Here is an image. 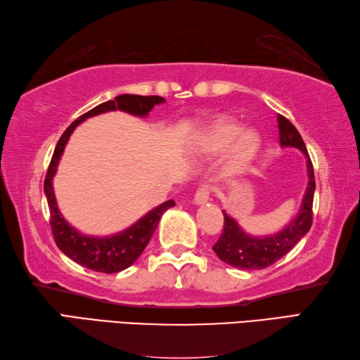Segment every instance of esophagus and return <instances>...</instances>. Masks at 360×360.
<instances>
[{
  "mask_svg": "<svg viewBox=\"0 0 360 360\" xmlns=\"http://www.w3.org/2000/svg\"><path fill=\"white\" fill-rule=\"evenodd\" d=\"M210 198V188L207 186H201L195 193V204L196 206H201V204H206Z\"/></svg>",
  "mask_w": 360,
  "mask_h": 360,
  "instance_id": "esophagus-1",
  "label": "esophagus"
}]
</instances>
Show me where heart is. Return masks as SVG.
Segmentation results:
<instances>
[{"label":"heart","mask_w":360,"mask_h":360,"mask_svg":"<svg viewBox=\"0 0 360 360\" xmlns=\"http://www.w3.org/2000/svg\"><path fill=\"white\" fill-rule=\"evenodd\" d=\"M240 124L232 122V120H220V122L212 126V129L209 132L206 140L207 150L221 151L237 140L234 151H232V164H240L242 160L255 153L259 143V136L256 131L250 129L242 134H240Z\"/></svg>","instance_id":"heart-1"}]
</instances>
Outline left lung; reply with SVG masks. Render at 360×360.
Returning <instances> with one entry per match:
<instances>
[{
    "label": "left lung",
    "mask_w": 360,
    "mask_h": 360,
    "mask_svg": "<svg viewBox=\"0 0 360 360\" xmlns=\"http://www.w3.org/2000/svg\"><path fill=\"white\" fill-rule=\"evenodd\" d=\"M279 142L283 148H298L307 159L309 184L298 215L281 229L276 234L265 237H252L238 226V223L226 212L224 215V228L218 242L212 246L223 262L240 270H262L278 262L284 257L312 226V202L315 192V176L312 162L309 159L307 148L302 142L298 129L283 115H278Z\"/></svg>",
    "instance_id": "obj_1"
}]
</instances>
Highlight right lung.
<instances>
[{
	"instance_id": "right-lung-1",
	"label": "right lung",
	"mask_w": 360,
	"mask_h": 360,
	"mask_svg": "<svg viewBox=\"0 0 360 360\" xmlns=\"http://www.w3.org/2000/svg\"><path fill=\"white\" fill-rule=\"evenodd\" d=\"M165 100L162 96H140V95H118L115 100L101 103L96 105L87 114L81 115L77 120L68 126L65 132L62 134L58 145H56L54 154L49 162L46 178H45V195L49 207V224H51L53 237L56 245L63 255L68 256L76 264L86 266L89 270L100 271V273H118L132 265L142 251L146 248L148 242L153 237L160 217L164 215L167 209L174 206L173 200L162 202L160 206L154 207L140 220L124 229L118 234L108 236V237H91L81 234L73 226H70L65 218L59 212L58 202H56L54 188H53V178L58 170L59 160L70 136L79 123L86 118L104 114L110 110H123L136 117H146L154 105L162 104Z\"/></svg>"
}]
</instances>
